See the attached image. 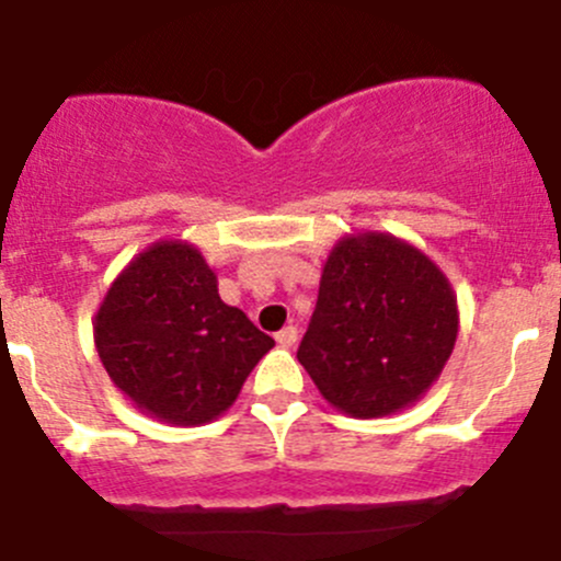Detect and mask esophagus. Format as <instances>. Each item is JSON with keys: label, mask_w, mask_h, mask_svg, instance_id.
Masks as SVG:
<instances>
[{"label": "esophagus", "mask_w": 561, "mask_h": 561, "mask_svg": "<svg viewBox=\"0 0 561 561\" xmlns=\"http://www.w3.org/2000/svg\"><path fill=\"white\" fill-rule=\"evenodd\" d=\"M296 340H298L296 325H285L282 331H276V342H279L282 347H293V345H296Z\"/></svg>", "instance_id": "obj_1"}]
</instances>
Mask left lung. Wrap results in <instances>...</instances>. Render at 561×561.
<instances>
[{
    "instance_id": "obj_1",
    "label": "left lung",
    "mask_w": 561,
    "mask_h": 561,
    "mask_svg": "<svg viewBox=\"0 0 561 561\" xmlns=\"http://www.w3.org/2000/svg\"><path fill=\"white\" fill-rule=\"evenodd\" d=\"M458 325V296L422 249L389 232H356L325 257L298 362L336 411L389 416L436 383Z\"/></svg>"
}]
</instances>
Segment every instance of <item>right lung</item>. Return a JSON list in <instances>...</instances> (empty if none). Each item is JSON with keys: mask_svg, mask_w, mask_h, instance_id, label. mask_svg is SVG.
Wrapping results in <instances>:
<instances>
[{"mask_svg": "<svg viewBox=\"0 0 561 561\" xmlns=\"http://www.w3.org/2000/svg\"><path fill=\"white\" fill-rule=\"evenodd\" d=\"M92 334L112 383L139 411L178 427L219 419L274 347L221 301L214 268L181 238L156 241L119 271Z\"/></svg>", "mask_w": 561, "mask_h": 561, "instance_id": "1", "label": "right lung"}]
</instances>
